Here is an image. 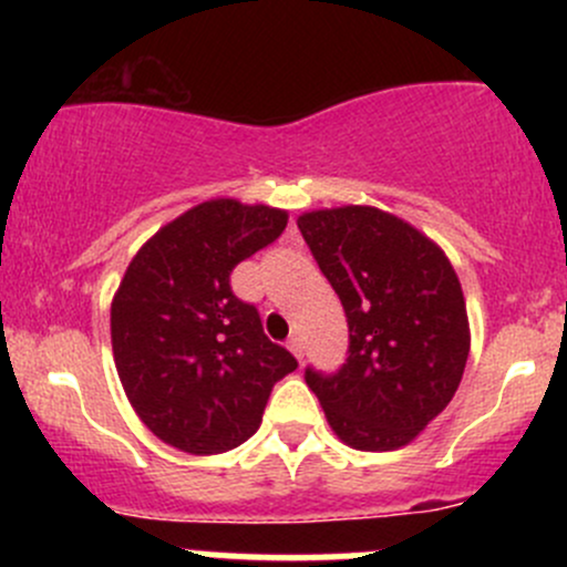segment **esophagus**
<instances>
[{
	"instance_id": "esophagus-1",
	"label": "esophagus",
	"mask_w": 567,
	"mask_h": 567,
	"mask_svg": "<svg viewBox=\"0 0 567 567\" xmlns=\"http://www.w3.org/2000/svg\"><path fill=\"white\" fill-rule=\"evenodd\" d=\"M288 349L292 351V357H296V360H303V343H301V338L292 336L290 341H288Z\"/></svg>"
}]
</instances>
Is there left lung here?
<instances>
[{"label":"left lung","mask_w":567,"mask_h":567,"mask_svg":"<svg viewBox=\"0 0 567 567\" xmlns=\"http://www.w3.org/2000/svg\"><path fill=\"white\" fill-rule=\"evenodd\" d=\"M298 229L349 322L343 368H306V383L338 440L396 451L447 408L464 375L472 336L453 264L424 231L370 205L303 213Z\"/></svg>","instance_id":"obj_1"}]
</instances>
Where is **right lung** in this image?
Masks as SVG:
<instances>
[{"instance_id":"right-lung-1","label":"right lung","mask_w":567,"mask_h":567,"mask_svg":"<svg viewBox=\"0 0 567 567\" xmlns=\"http://www.w3.org/2000/svg\"><path fill=\"white\" fill-rule=\"evenodd\" d=\"M288 210L207 199L154 234L112 301V349L148 432L192 455L226 453L261 426L266 400L296 357L231 292L234 266L271 245Z\"/></svg>"}]
</instances>
